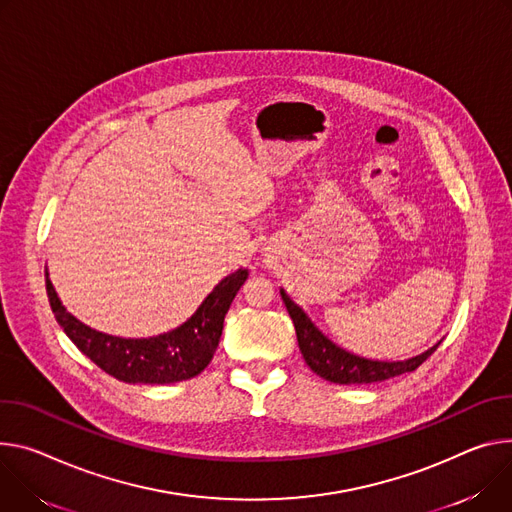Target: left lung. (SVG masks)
I'll return each instance as SVG.
<instances>
[{
	"instance_id": "obj_1",
	"label": "left lung",
	"mask_w": 512,
	"mask_h": 512,
	"mask_svg": "<svg viewBox=\"0 0 512 512\" xmlns=\"http://www.w3.org/2000/svg\"><path fill=\"white\" fill-rule=\"evenodd\" d=\"M280 294L294 320L296 337H298V345L304 361L316 376L333 384H374V382L396 378L400 374H406V371H414L441 343L439 341L425 353L404 361H380V359L359 357L339 347L324 335L308 318V314L286 294L284 288L280 290Z\"/></svg>"
}]
</instances>
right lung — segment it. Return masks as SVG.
Returning <instances> with one entry per match:
<instances>
[{"label": "right lung", "instance_id": "obj_1", "mask_svg": "<svg viewBox=\"0 0 512 512\" xmlns=\"http://www.w3.org/2000/svg\"><path fill=\"white\" fill-rule=\"evenodd\" d=\"M44 277L46 294L61 329L106 374L126 384H175L198 376L212 361L224 316L247 282L249 271L241 267L226 275L188 320L169 333L149 339L114 337L87 327L63 306L46 269Z\"/></svg>", "mask_w": 512, "mask_h": 512}]
</instances>
